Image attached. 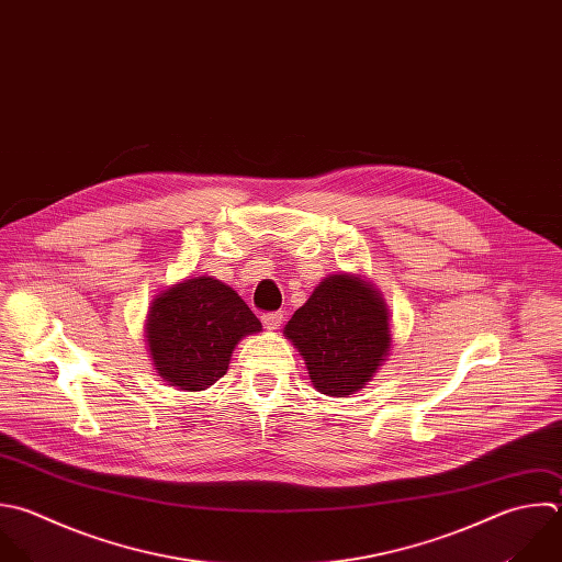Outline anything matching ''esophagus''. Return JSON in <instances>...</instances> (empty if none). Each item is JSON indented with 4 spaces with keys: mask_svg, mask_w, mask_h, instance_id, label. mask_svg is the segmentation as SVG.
Listing matches in <instances>:
<instances>
[{
    "mask_svg": "<svg viewBox=\"0 0 562 562\" xmlns=\"http://www.w3.org/2000/svg\"><path fill=\"white\" fill-rule=\"evenodd\" d=\"M261 321H263L266 329L277 331V329L281 327V323H283V314H281V312H270V314H263V316H261Z\"/></svg>",
    "mask_w": 562,
    "mask_h": 562,
    "instance_id": "1",
    "label": "esophagus"
}]
</instances>
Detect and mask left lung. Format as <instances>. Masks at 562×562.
<instances>
[{
	"label": "left lung",
	"instance_id": "obj_1",
	"mask_svg": "<svg viewBox=\"0 0 562 562\" xmlns=\"http://www.w3.org/2000/svg\"><path fill=\"white\" fill-rule=\"evenodd\" d=\"M382 294L358 274L325 277L283 334L301 351L314 389L347 397L373 378L391 349Z\"/></svg>",
	"mask_w": 562,
	"mask_h": 562
}]
</instances>
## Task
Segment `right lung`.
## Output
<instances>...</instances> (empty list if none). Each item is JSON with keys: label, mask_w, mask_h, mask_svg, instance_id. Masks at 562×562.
Wrapping results in <instances>:
<instances>
[{"label": "right lung", "mask_w": 562, "mask_h": 562, "mask_svg": "<svg viewBox=\"0 0 562 562\" xmlns=\"http://www.w3.org/2000/svg\"><path fill=\"white\" fill-rule=\"evenodd\" d=\"M145 331L160 378L182 391H204L228 371L237 342L261 331V323L233 288L215 277H193L151 301Z\"/></svg>", "instance_id": "right-lung-1"}]
</instances>
